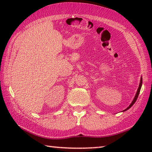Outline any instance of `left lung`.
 <instances>
[{"label": "left lung", "instance_id": "8db88e82", "mask_svg": "<svg viewBox=\"0 0 152 152\" xmlns=\"http://www.w3.org/2000/svg\"><path fill=\"white\" fill-rule=\"evenodd\" d=\"M142 85V77H141V78H140V84H139V86H138V89H137V93H136V95H135V96H134V99H133V101L131 102V103L130 104V105L127 108L125 109L124 110H123L122 112H125V111H126V110H127L129 109V108L131 107V106H133V105L134 104V102H136L138 96V95H139V93H140V89H141Z\"/></svg>", "mask_w": 152, "mask_h": 152}]
</instances>
